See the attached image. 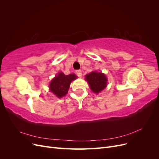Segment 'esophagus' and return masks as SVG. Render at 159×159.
Segmentation results:
<instances>
[{
  "label": "esophagus",
  "instance_id": "34e87169",
  "mask_svg": "<svg viewBox=\"0 0 159 159\" xmlns=\"http://www.w3.org/2000/svg\"><path fill=\"white\" fill-rule=\"evenodd\" d=\"M76 74L78 75L79 78H81V75H82V73H81V71L78 70H76Z\"/></svg>",
  "mask_w": 159,
  "mask_h": 159
}]
</instances>
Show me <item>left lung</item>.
<instances>
[{
	"instance_id": "1",
	"label": "left lung",
	"mask_w": 159,
	"mask_h": 159,
	"mask_svg": "<svg viewBox=\"0 0 159 159\" xmlns=\"http://www.w3.org/2000/svg\"><path fill=\"white\" fill-rule=\"evenodd\" d=\"M85 80L88 82L90 89L95 93H99L107 86V79L102 72H91L85 75Z\"/></svg>"
}]
</instances>
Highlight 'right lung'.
<instances>
[{"instance_id": "add662e5", "label": "right lung", "mask_w": 159, "mask_h": 159, "mask_svg": "<svg viewBox=\"0 0 159 159\" xmlns=\"http://www.w3.org/2000/svg\"><path fill=\"white\" fill-rule=\"evenodd\" d=\"M77 78L75 74L65 75L60 72L57 76L53 79L50 84V89L57 98H62L68 93L71 82Z\"/></svg>"}]
</instances>
